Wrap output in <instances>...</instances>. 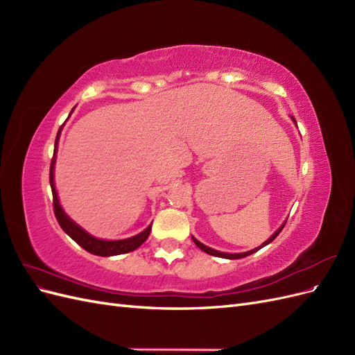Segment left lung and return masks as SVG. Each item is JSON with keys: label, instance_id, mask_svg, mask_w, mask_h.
<instances>
[{"label": "left lung", "instance_id": "8db88e82", "mask_svg": "<svg viewBox=\"0 0 355 355\" xmlns=\"http://www.w3.org/2000/svg\"><path fill=\"white\" fill-rule=\"evenodd\" d=\"M293 118V116H292ZM293 121H295V118H293ZM296 123V121H295ZM284 225H286V222L282 225L280 228H278L270 239H268L262 245H259V247H256V249H253V250H249V252H244V253H223V252H218V250H214V249H210V247H207V245H204L202 243H200L197 239H194L192 237V240H194V243L197 244V247H200V249L202 250V252H206V253H209V254H211V256H218V257H225V259H241V257H245V256H249V254H252V253H254V252H257L259 249H262L263 245H266V244H270L271 241H274L275 240V237L278 234L282 232V230L284 228Z\"/></svg>", "mask_w": 355, "mask_h": 355}]
</instances>
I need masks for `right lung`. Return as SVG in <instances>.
I'll return each instance as SVG.
<instances>
[{
    "label": "right lung",
    "mask_w": 355,
    "mask_h": 355,
    "mask_svg": "<svg viewBox=\"0 0 355 355\" xmlns=\"http://www.w3.org/2000/svg\"><path fill=\"white\" fill-rule=\"evenodd\" d=\"M59 133H60V128H59L58 136H56L55 154H53L51 166H50V187H51V192H53V210H55V216H56V219L60 225V228L65 231L75 243L81 245L84 250H87L92 254L115 256V254H123V253H128V252L136 250L139 245L146 241L149 232H151L153 223L149 225V227L145 231H142L141 234H137V235H135V237H130V239L114 240V241L101 240V239L93 237V235H90L89 232H85L81 227H78L77 223L68 218V214L63 211V209L60 207L58 192H56V188H55V180H53V179H55V178H53V171H55V159H56V148H58Z\"/></svg>",
    "instance_id": "1"
}]
</instances>
